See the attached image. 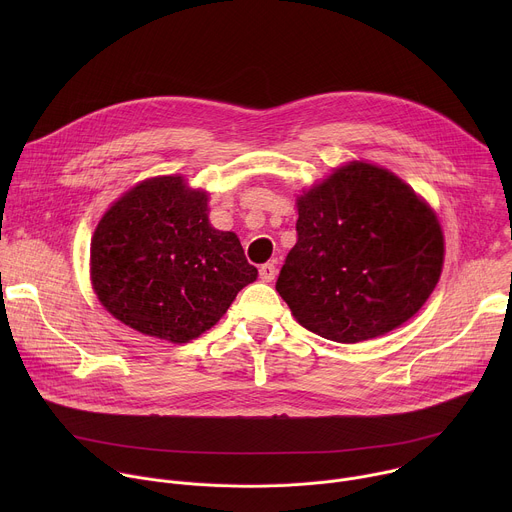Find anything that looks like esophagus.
Listing matches in <instances>:
<instances>
[{
    "mask_svg": "<svg viewBox=\"0 0 512 512\" xmlns=\"http://www.w3.org/2000/svg\"><path fill=\"white\" fill-rule=\"evenodd\" d=\"M275 275H277V269H275V265L273 263H265V265H261L259 267V277L263 279V281H273L275 279Z\"/></svg>",
    "mask_w": 512,
    "mask_h": 512,
    "instance_id": "esophagus-1",
    "label": "esophagus"
}]
</instances>
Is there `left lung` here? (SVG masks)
I'll use <instances>...</instances> for the list:
<instances>
[{
  "label": "left lung",
  "mask_w": 512,
  "mask_h": 512,
  "mask_svg": "<svg viewBox=\"0 0 512 512\" xmlns=\"http://www.w3.org/2000/svg\"><path fill=\"white\" fill-rule=\"evenodd\" d=\"M298 214V243L275 289L326 340L354 344L399 328L440 281V221L385 168H338L298 198Z\"/></svg>",
  "instance_id": "1"
}]
</instances>
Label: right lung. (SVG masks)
Instances as JSON below:
<instances>
[{"instance_id":"1","label":"right lung","mask_w":512,"mask_h":512,"mask_svg":"<svg viewBox=\"0 0 512 512\" xmlns=\"http://www.w3.org/2000/svg\"><path fill=\"white\" fill-rule=\"evenodd\" d=\"M99 302L125 326L174 344L198 338L257 279L241 241L208 223V194L182 176L145 180L99 221L91 243Z\"/></svg>"}]
</instances>
